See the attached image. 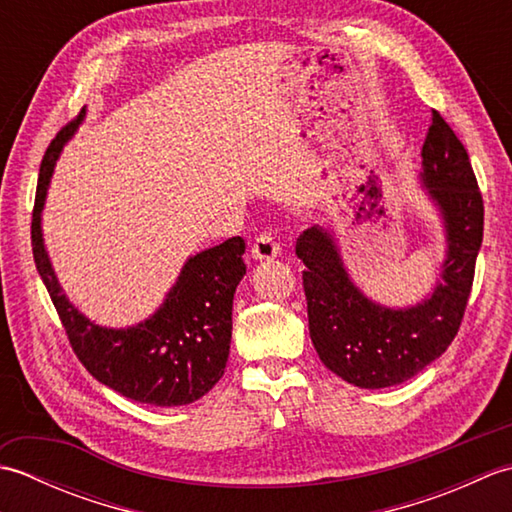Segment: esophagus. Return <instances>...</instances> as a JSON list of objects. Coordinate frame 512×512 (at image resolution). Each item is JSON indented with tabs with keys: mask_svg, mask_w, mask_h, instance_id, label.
<instances>
[{
	"mask_svg": "<svg viewBox=\"0 0 512 512\" xmlns=\"http://www.w3.org/2000/svg\"><path fill=\"white\" fill-rule=\"evenodd\" d=\"M250 253H253V257L259 259V262H262V259H273V257H277V255L281 253V246H279V242H277V239H275L273 235H270V233H262V235H259V237L255 239L253 250H250Z\"/></svg>",
	"mask_w": 512,
	"mask_h": 512,
	"instance_id": "esophagus-1",
	"label": "esophagus"
}]
</instances>
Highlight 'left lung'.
Masks as SVG:
<instances>
[{
    "mask_svg": "<svg viewBox=\"0 0 512 512\" xmlns=\"http://www.w3.org/2000/svg\"><path fill=\"white\" fill-rule=\"evenodd\" d=\"M420 180L442 215L447 257L436 288L416 306L387 308L365 297L328 228L312 226L297 239L312 345L323 365L354 387L405 383L447 352L460 330L482 246L484 202L469 154L436 110Z\"/></svg>",
    "mask_w": 512,
    "mask_h": 512,
    "instance_id": "1",
    "label": "left lung"
}]
</instances>
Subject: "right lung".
<instances>
[{
  "instance_id": "add662e5",
  "label": "right lung",
  "mask_w": 512,
  "mask_h": 512,
  "mask_svg": "<svg viewBox=\"0 0 512 512\" xmlns=\"http://www.w3.org/2000/svg\"><path fill=\"white\" fill-rule=\"evenodd\" d=\"M85 110L65 125L41 160L32 255L74 354L85 369L118 394L156 407L189 405L222 378L231 350L233 295L246 275L242 237L206 248L187 259L162 306L132 328H101L63 295L43 246L41 211L63 145L81 125Z\"/></svg>"
}]
</instances>
